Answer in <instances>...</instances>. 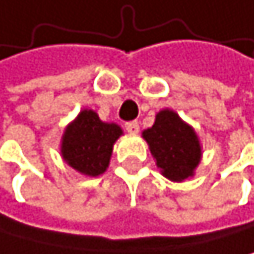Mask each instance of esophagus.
Wrapping results in <instances>:
<instances>
[{
	"instance_id": "34e87169",
	"label": "esophagus",
	"mask_w": 254,
	"mask_h": 254,
	"mask_svg": "<svg viewBox=\"0 0 254 254\" xmlns=\"http://www.w3.org/2000/svg\"><path fill=\"white\" fill-rule=\"evenodd\" d=\"M125 128L129 134H137L139 132V123L137 122H128L125 125Z\"/></svg>"
}]
</instances>
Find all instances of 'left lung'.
<instances>
[{
    "mask_svg": "<svg viewBox=\"0 0 254 254\" xmlns=\"http://www.w3.org/2000/svg\"><path fill=\"white\" fill-rule=\"evenodd\" d=\"M156 166L166 179L183 182L193 177L201 161V144L194 129L171 109L159 110L152 128L142 132Z\"/></svg>",
    "mask_w": 254,
    "mask_h": 254,
    "instance_id": "1",
    "label": "left lung"
}]
</instances>
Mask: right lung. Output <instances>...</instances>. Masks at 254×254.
<instances>
[{
	"mask_svg": "<svg viewBox=\"0 0 254 254\" xmlns=\"http://www.w3.org/2000/svg\"><path fill=\"white\" fill-rule=\"evenodd\" d=\"M122 134L118 125L101 122L95 110L83 109L66 126L61 139V156L77 172L98 177L109 167L114 144Z\"/></svg>",
	"mask_w": 254,
	"mask_h": 254,
	"instance_id": "obj_1",
	"label": "right lung"
}]
</instances>
